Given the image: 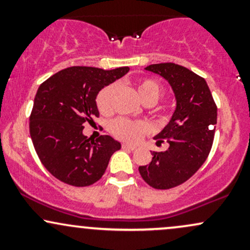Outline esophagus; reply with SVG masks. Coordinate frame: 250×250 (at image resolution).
<instances>
[{"instance_id": "obj_1", "label": "esophagus", "mask_w": 250, "mask_h": 250, "mask_svg": "<svg viewBox=\"0 0 250 250\" xmlns=\"http://www.w3.org/2000/svg\"><path fill=\"white\" fill-rule=\"evenodd\" d=\"M122 148L123 149H128V150H135V149H136V146L129 145V143H123Z\"/></svg>"}]
</instances>
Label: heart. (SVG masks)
Here are the masks:
<instances>
[{"label":"heart","mask_w":250,"mask_h":250,"mask_svg":"<svg viewBox=\"0 0 250 250\" xmlns=\"http://www.w3.org/2000/svg\"><path fill=\"white\" fill-rule=\"evenodd\" d=\"M115 85L109 84L103 87L96 96V105L101 114H109L111 110V95ZM137 93L146 105H153L161 99L163 89L159 82L153 79H143L137 84ZM149 125L143 121L119 117L110 123V131L117 139L134 142L148 131Z\"/></svg>","instance_id":"heart-1"}]
</instances>
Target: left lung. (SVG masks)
<instances>
[{"instance_id": "left-lung-1", "label": "left lung", "mask_w": 250, "mask_h": 250, "mask_svg": "<svg viewBox=\"0 0 250 250\" xmlns=\"http://www.w3.org/2000/svg\"><path fill=\"white\" fill-rule=\"evenodd\" d=\"M146 70L166 79L176 99L170 121L154 137L157 145L167 140L166 151H153L147 166L139 167L142 179L155 189L182 185L207 160L214 141L217 107L203 77L175 63L150 64Z\"/></svg>"}]
</instances>
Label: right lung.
I'll list each match as a JSON object with an SVG mask.
<instances>
[{
    "label": "right lung",
    "mask_w": 250,
    "mask_h": 250,
    "mask_svg": "<svg viewBox=\"0 0 250 250\" xmlns=\"http://www.w3.org/2000/svg\"><path fill=\"white\" fill-rule=\"evenodd\" d=\"M128 71V67L113 70L70 67L37 89L30 114V137L42 165L57 180L74 187H87L104 174L121 143L108 135L90 141L83 135V125L100 115L99 91Z\"/></svg>",
    "instance_id": "obj_1"
}]
</instances>
